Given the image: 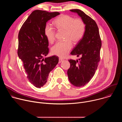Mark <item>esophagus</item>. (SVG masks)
Listing matches in <instances>:
<instances>
[{
  "mask_svg": "<svg viewBox=\"0 0 122 122\" xmlns=\"http://www.w3.org/2000/svg\"><path fill=\"white\" fill-rule=\"evenodd\" d=\"M63 61V59H61V58H59V62H58V63H61Z\"/></svg>",
  "mask_w": 122,
  "mask_h": 122,
  "instance_id": "obj_1",
  "label": "esophagus"
}]
</instances>
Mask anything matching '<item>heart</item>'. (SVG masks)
Segmentation results:
<instances>
[{"label": "heart", "instance_id": "b5f03b06", "mask_svg": "<svg viewBox=\"0 0 122 122\" xmlns=\"http://www.w3.org/2000/svg\"><path fill=\"white\" fill-rule=\"evenodd\" d=\"M54 24L58 30L65 31V41L57 42L51 48L53 55L60 57H65L72 48L71 41L74 43L79 42L83 38L85 25L80 19H75L67 15H62L54 21ZM45 36L49 43H53L55 40L56 31L50 24L46 25L44 28Z\"/></svg>", "mask_w": 122, "mask_h": 122}]
</instances>
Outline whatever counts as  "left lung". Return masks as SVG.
I'll return each mask as SVG.
<instances>
[{
	"mask_svg": "<svg viewBox=\"0 0 122 122\" xmlns=\"http://www.w3.org/2000/svg\"><path fill=\"white\" fill-rule=\"evenodd\" d=\"M70 11L77 13L85 25L83 38L71 53L81 57L76 61L68 60L71 66L67 72L70 82L75 86L81 87L87 83L95 75L100 60L101 41L98 26L94 20L80 10Z\"/></svg>",
	"mask_w": 122,
	"mask_h": 122,
	"instance_id": "1",
	"label": "left lung"
}]
</instances>
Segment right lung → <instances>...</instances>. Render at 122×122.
Segmentation results:
<instances>
[{"instance_id": "obj_1", "label": "right lung", "mask_w": 122, "mask_h": 122, "mask_svg": "<svg viewBox=\"0 0 122 122\" xmlns=\"http://www.w3.org/2000/svg\"><path fill=\"white\" fill-rule=\"evenodd\" d=\"M60 14L36 10L28 16L18 34V56L23 63L27 78L37 88L47 82L50 72L58 64L56 56L43 58L49 53V43L44 34L47 22Z\"/></svg>"}]
</instances>
